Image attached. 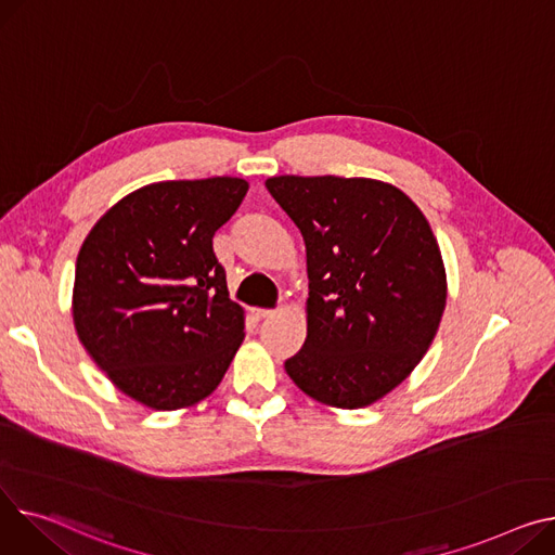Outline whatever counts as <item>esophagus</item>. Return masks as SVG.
I'll return each instance as SVG.
<instances>
[{"label":"esophagus","mask_w":555,"mask_h":555,"mask_svg":"<svg viewBox=\"0 0 555 555\" xmlns=\"http://www.w3.org/2000/svg\"><path fill=\"white\" fill-rule=\"evenodd\" d=\"M274 310H270V308H251V314L256 317V319H266V317H270Z\"/></svg>","instance_id":"34e87169"}]
</instances>
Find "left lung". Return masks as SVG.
I'll use <instances>...</instances> for the list:
<instances>
[{
	"mask_svg": "<svg viewBox=\"0 0 555 555\" xmlns=\"http://www.w3.org/2000/svg\"><path fill=\"white\" fill-rule=\"evenodd\" d=\"M266 188L308 251V337L287 375L337 409L377 401L413 373L444 314L447 272L428 220L371 178L274 176Z\"/></svg>",
	"mask_w": 555,
	"mask_h": 555,
	"instance_id": "obj_1",
	"label": "left lung"
}]
</instances>
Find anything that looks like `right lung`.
<instances>
[{"label": "right lung", "mask_w": 555, "mask_h": 555, "mask_svg": "<svg viewBox=\"0 0 555 555\" xmlns=\"http://www.w3.org/2000/svg\"><path fill=\"white\" fill-rule=\"evenodd\" d=\"M241 178L165 180L129 194L89 232L76 263L73 321L100 371L156 411L207 397L241 341L211 238L241 207Z\"/></svg>", "instance_id": "obj_1"}]
</instances>
